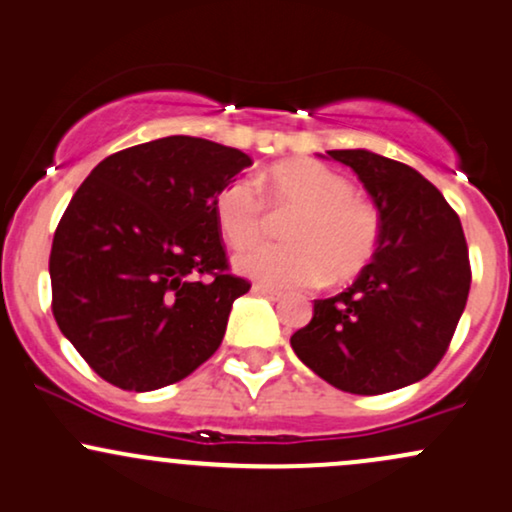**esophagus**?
Returning <instances> with one entry per match:
<instances>
[{"label": "esophagus", "instance_id": "1", "mask_svg": "<svg viewBox=\"0 0 512 512\" xmlns=\"http://www.w3.org/2000/svg\"><path fill=\"white\" fill-rule=\"evenodd\" d=\"M251 292H254V295H263V297H268V300H273V302H278V300H283V292L280 290H275V287H268V285H254L251 287Z\"/></svg>", "mask_w": 512, "mask_h": 512}]
</instances>
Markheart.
<instances>
[{"label": "heart", "mask_w": 512, "mask_h": 512, "mask_svg": "<svg viewBox=\"0 0 512 512\" xmlns=\"http://www.w3.org/2000/svg\"><path fill=\"white\" fill-rule=\"evenodd\" d=\"M263 195L275 215H292L287 244L251 246L234 256L246 278L273 287L309 285L326 278L343 283L375 254L380 217L338 171L309 159L275 164L263 176ZM220 234L232 246H249L266 234L268 210L249 179L229 181L212 203Z\"/></svg>", "instance_id": "obj_1"}]
</instances>
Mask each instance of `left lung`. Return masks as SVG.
Masks as SVG:
<instances>
[{"instance_id": "1", "label": "left lung", "mask_w": 512, "mask_h": 512, "mask_svg": "<svg viewBox=\"0 0 512 512\" xmlns=\"http://www.w3.org/2000/svg\"><path fill=\"white\" fill-rule=\"evenodd\" d=\"M380 212V239L353 285L314 300L292 333L297 358L350 394H384L423 380L440 363L467 304L472 271L457 212L411 166L370 149H331Z\"/></svg>"}]
</instances>
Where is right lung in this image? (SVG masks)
Wrapping results in <instances>:
<instances>
[{"mask_svg":"<svg viewBox=\"0 0 512 512\" xmlns=\"http://www.w3.org/2000/svg\"><path fill=\"white\" fill-rule=\"evenodd\" d=\"M251 166L241 149L171 135L111 154L55 229L53 314L96 375L128 392L188 377L249 292L229 273L212 203Z\"/></svg>","mask_w":512,"mask_h":512,"instance_id":"obj_1","label":"right lung"}]
</instances>
